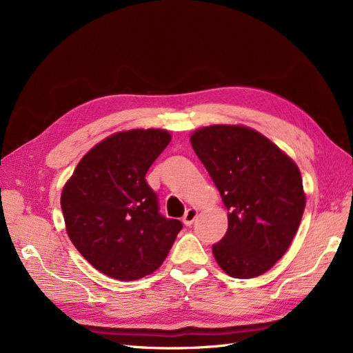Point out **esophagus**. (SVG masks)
I'll list each match as a JSON object with an SVG mask.
<instances>
[{
	"mask_svg": "<svg viewBox=\"0 0 353 353\" xmlns=\"http://www.w3.org/2000/svg\"><path fill=\"white\" fill-rule=\"evenodd\" d=\"M196 216H197V210H196V209H193V208H190V209H188V210L184 213V216H183V222L185 223L187 227H190L191 223L194 222Z\"/></svg>",
	"mask_w": 353,
	"mask_h": 353,
	"instance_id": "34e87169",
	"label": "esophagus"
}]
</instances>
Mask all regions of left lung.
I'll use <instances>...</instances> for the list:
<instances>
[{
	"mask_svg": "<svg viewBox=\"0 0 353 353\" xmlns=\"http://www.w3.org/2000/svg\"><path fill=\"white\" fill-rule=\"evenodd\" d=\"M190 141L230 210L227 234L212 245L213 256L236 279L262 275L283 258L301 223L306 203L301 170L245 126L200 128Z\"/></svg>",
	"mask_w": 353,
	"mask_h": 353,
	"instance_id": "8db88e82",
	"label": "left lung"
}]
</instances>
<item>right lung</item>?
I'll return each mask as SVG.
<instances>
[{
	"label": "right lung",
	"instance_id": "right-lung-1",
	"mask_svg": "<svg viewBox=\"0 0 353 353\" xmlns=\"http://www.w3.org/2000/svg\"><path fill=\"white\" fill-rule=\"evenodd\" d=\"M170 141L163 130L117 132L82 157L61 191L68 236L95 270L132 281L163 263L183 230L159 212L145 174Z\"/></svg>",
	"mask_w": 353,
	"mask_h": 353
}]
</instances>
